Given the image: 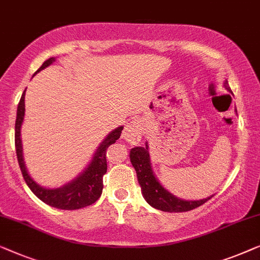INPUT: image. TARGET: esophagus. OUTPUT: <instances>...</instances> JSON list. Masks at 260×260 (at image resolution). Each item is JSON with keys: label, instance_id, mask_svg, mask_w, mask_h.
Segmentation results:
<instances>
[{"label": "esophagus", "instance_id": "esophagus-1", "mask_svg": "<svg viewBox=\"0 0 260 260\" xmlns=\"http://www.w3.org/2000/svg\"><path fill=\"white\" fill-rule=\"evenodd\" d=\"M142 137V122L135 119L127 123L122 132V138L131 145H138Z\"/></svg>", "mask_w": 260, "mask_h": 260}]
</instances>
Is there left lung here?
Returning a JSON list of instances; mask_svg holds the SVG:
<instances>
[{
    "label": "left lung",
    "instance_id": "left-lung-1",
    "mask_svg": "<svg viewBox=\"0 0 260 260\" xmlns=\"http://www.w3.org/2000/svg\"><path fill=\"white\" fill-rule=\"evenodd\" d=\"M224 87L229 92H231L228 80L224 81ZM129 158L132 165H133L135 172H137L138 181L142 189V196H144L146 202L151 206L156 208V210L164 212L191 211L193 208L202 206L203 204L213 197L211 196L202 200H182L168 192L165 187H162L158 179L155 178L154 173H153L151 161H149L147 144H146V147L132 148Z\"/></svg>",
    "mask_w": 260,
    "mask_h": 260
}]
</instances>
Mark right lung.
Returning <instances> with one entry per match:
<instances>
[{"label": "right lung", "mask_w": 260, "mask_h": 260, "mask_svg": "<svg viewBox=\"0 0 260 260\" xmlns=\"http://www.w3.org/2000/svg\"><path fill=\"white\" fill-rule=\"evenodd\" d=\"M55 61V58L50 57L48 60L43 62V64L40 67L36 73H39L42 69L48 67ZM35 73V74H36ZM25 90L22 94L21 100L17 106L16 113V122H15V148L17 161L21 168L22 175L25 184L31 189V192L38 197L40 200L46 203L49 206L60 208V210H79V208L89 206L94 204L100 198L102 188H104V181L102 178L107 172V159H106V151L112 144L118 140L121 135L123 129L122 126L118 127L113 132H111L104 141L99 146L96 152L93 156L92 161L74 180L68 182L67 185H63L58 188H45L42 186L36 184L30 178L25 170L23 162V154H22V141H21V126L24 119V94Z\"/></svg>", "instance_id": "add662e5"}]
</instances>
